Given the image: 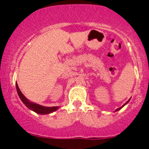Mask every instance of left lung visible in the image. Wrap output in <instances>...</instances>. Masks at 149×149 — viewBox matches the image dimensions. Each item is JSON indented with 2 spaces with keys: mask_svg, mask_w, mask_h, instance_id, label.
I'll list each match as a JSON object with an SVG mask.
<instances>
[{
  "mask_svg": "<svg viewBox=\"0 0 149 149\" xmlns=\"http://www.w3.org/2000/svg\"><path fill=\"white\" fill-rule=\"evenodd\" d=\"M130 100H128V101H127V102H126V103H125V104H123V106H122V107H120V108H118V109H116V110L115 111H119V110H120V109H122V108H123V107H124V106H125V105H126V104H127L128 103V102H130Z\"/></svg>",
  "mask_w": 149,
  "mask_h": 149,
  "instance_id": "left-lung-1",
  "label": "left lung"
}]
</instances>
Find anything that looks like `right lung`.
I'll return each mask as SVG.
<instances>
[{"label": "right lung", "mask_w": 149, "mask_h": 149, "mask_svg": "<svg viewBox=\"0 0 149 149\" xmlns=\"http://www.w3.org/2000/svg\"><path fill=\"white\" fill-rule=\"evenodd\" d=\"M16 89H17V91L20 100H22V102H23L24 104H25L26 107L29 108L30 110L36 112V113L41 114V115H44V114H49V113H51L55 111H57L59 108V107H43V106L39 105V104L31 102V101L29 100L28 99H26V97L24 95L22 94V92L20 91L17 82H16Z\"/></svg>", "instance_id": "obj_1"}]
</instances>
